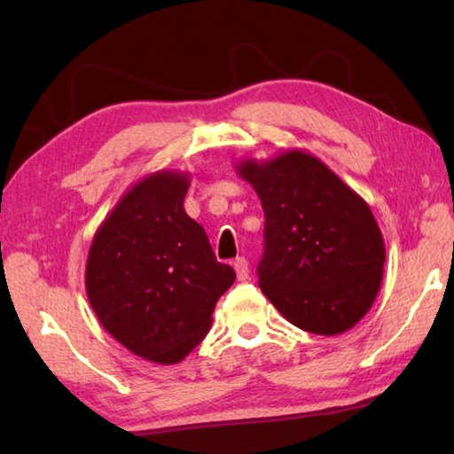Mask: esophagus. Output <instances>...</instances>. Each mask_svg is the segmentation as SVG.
<instances>
[{"label": "esophagus", "mask_w": 454, "mask_h": 454, "mask_svg": "<svg viewBox=\"0 0 454 454\" xmlns=\"http://www.w3.org/2000/svg\"><path fill=\"white\" fill-rule=\"evenodd\" d=\"M234 269H236L239 281H247V278H249V262L246 257H238L234 262Z\"/></svg>", "instance_id": "34e87169"}]
</instances>
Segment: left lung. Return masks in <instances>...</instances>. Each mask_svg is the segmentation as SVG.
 <instances>
[{
  "label": "left lung",
  "instance_id": "8db88e82",
  "mask_svg": "<svg viewBox=\"0 0 454 454\" xmlns=\"http://www.w3.org/2000/svg\"><path fill=\"white\" fill-rule=\"evenodd\" d=\"M265 212L259 288L304 332L337 335L371 310L384 239L369 205L302 150L238 163Z\"/></svg>",
  "mask_w": 454,
  "mask_h": 454
}]
</instances>
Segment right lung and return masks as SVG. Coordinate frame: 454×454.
<instances>
[{"instance_id": "1", "label": "right lung", "mask_w": 454, "mask_h": 454, "mask_svg": "<svg viewBox=\"0 0 454 454\" xmlns=\"http://www.w3.org/2000/svg\"><path fill=\"white\" fill-rule=\"evenodd\" d=\"M189 176L156 171L124 192L93 236L85 291L114 340L160 364L205 340L218 298L236 281L216 262L205 228L183 199Z\"/></svg>"}]
</instances>
